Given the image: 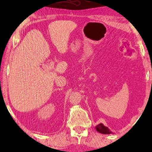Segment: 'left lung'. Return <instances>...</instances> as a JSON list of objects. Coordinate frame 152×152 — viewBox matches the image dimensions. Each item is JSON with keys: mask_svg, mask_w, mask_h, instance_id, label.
I'll return each instance as SVG.
<instances>
[{"mask_svg": "<svg viewBox=\"0 0 152 152\" xmlns=\"http://www.w3.org/2000/svg\"><path fill=\"white\" fill-rule=\"evenodd\" d=\"M96 130L98 132H99L100 133L102 134H112V132L110 131V130L109 129L104 126L102 124H100L99 125H97L95 127Z\"/></svg>", "mask_w": 152, "mask_h": 152, "instance_id": "8db88e82", "label": "left lung"}]
</instances>
